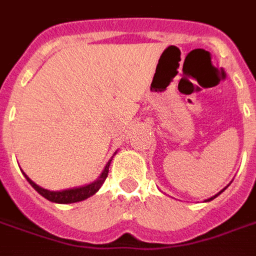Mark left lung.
<instances>
[{
	"label": "left lung",
	"instance_id": "8db88e82",
	"mask_svg": "<svg viewBox=\"0 0 256 256\" xmlns=\"http://www.w3.org/2000/svg\"><path fill=\"white\" fill-rule=\"evenodd\" d=\"M225 189H226V188H224V189H222V190H220V192H218V193H216V194H214V196H212V198H206V200H204V202H210V200H212V198H216V196H220V193L224 192V190H225Z\"/></svg>",
	"mask_w": 256,
	"mask_h": 256
}]
</instances>
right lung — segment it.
<instances>
[{"label":"right lung","instance_id":"add662e5","mask_svg":"<svg viewBox=\"0 0 256 256\" xmlns=\"http://www.w3.org/2000/svg\"><path fill=\"white\" fill-rule=\"evenodd\" d=\"M112 159L108 160V163L104 167V170L100 174V177L97 178L96 181H93L92 184H88V185H84V186H79V188H71V189H64V190H48V189L41 188L40 185H36L34 181H31L30 178L26 176V180L30 182V185L32 188L36 189V192L40 193L41 196H44L45 198H48L49 202H53V203L58 204H70V203H76V202H82L84 198L93 196L98 189L102 186V184L106 181V176H108V168H110V164H111Z\"/></svg>","mask_w":256,"mask_h":256}]
</instances>
